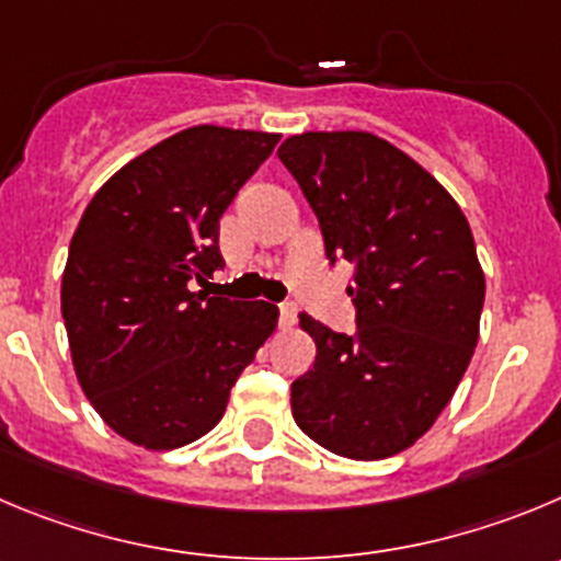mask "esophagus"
Returning <instances> with one entry per match:
<instances>
[{"instance_id":"1","label":"esophagus","mask_w":561,"mask_h":561,"mask_svg":"<svg viewBox=\"0 0 561 561\" xmlns=\"http://www.w3.org/2000/svg\"><path fill=\"white\" fill-rule=\"evenodd\" d=\"M296 307L290 305V301H285V305H279V327L282 329H290L293 323H296Z\"/></svg>"}]
</instances>
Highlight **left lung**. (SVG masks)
Returning a JSON list of instances; mask_svg holds the SVG:
<instances>
[{"label": "left lung", "instance_id": "1", "mask_svg": "<svg viewBox=\"0 0 561 561\" xmlns=\"http://www.w3.org/2000/svg\"><path fill=\"white\" fill-rule=\"evenodd\" d=\"M279 160L310 202L329 265L348 260L354 332L301 312L316 363L290 387L298 428L327 451L385 459L446 410L479 343L484 274L459 204L370 133H305Z\"/></svg>", "mask_w": 561, "mask_h": 561}]
</instances>
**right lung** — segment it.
Segmentation results:
<instances>
[{
    "mask_svg": "<svg viewBox=\"0 0 561 561\" xmlns=\"http://www.w3.org/2000/svg\"><path fill=\"white\" fill-rule=\"evenodd\" d=\"M279 135L191 127L151 146L91 198L62 274V321L93 410L135 446L171 451L227 410L276 327L268 301L193 290L224 268L218 218Z\"/></svg>",
    "mask_w": 561,
    "mask_h": 561,
    "instance_id": "right-lung-1",
    "label": "right lung"
}]
</instances>
